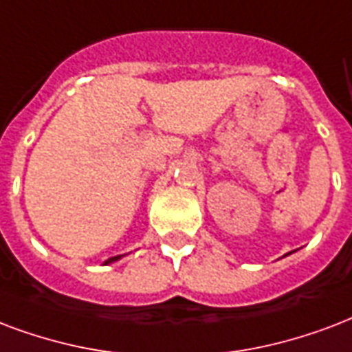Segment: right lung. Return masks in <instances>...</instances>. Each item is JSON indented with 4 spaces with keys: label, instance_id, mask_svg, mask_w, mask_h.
Instances as JSON below:
<instances>
[{
    "label": "right lung",
    "instance_id": "right-lung-1",
    "mask_svg": "<svg viewBox=\"0 0 352 352\" xmlns=\"http://www.w3.org/2000/svg\"><path fill=\"white\" fill-rule=\"evenodd\" d=\"M120 258H122V256H112V258L107 260V262H104V264H109V262H114V260H120Z\"/></svg>",
    "mask_w": 352,
    "mask_h": 352
}]
</instances>
